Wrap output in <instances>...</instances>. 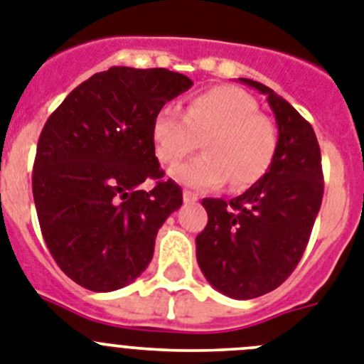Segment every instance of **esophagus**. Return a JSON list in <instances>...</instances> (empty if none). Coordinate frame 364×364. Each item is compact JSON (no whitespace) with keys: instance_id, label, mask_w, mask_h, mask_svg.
<instances>
[{"instance_id":"obj_1","label":"esophagus","mask_w":364,"mask_h":364,"mask_svg":"<svg viewBox=\"0 0 364 364\" xmlns=\"http://www.w3.org/2000/svg\"><path fill=\"white\" fill-rule=\"evenodd\" d=\"M183 201H185V203H194V201H198V196L192 194V192H188V191H185L183 192Z\"/></svg>"}]
</instances>
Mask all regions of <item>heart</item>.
<instances>
[{
  "instance_id": "1",
  "label": "heart",
  "mask_w": 364,
  "mask_h": 364,
  "mask_svg": "<svg viewBox=\"0 0 364 364\" xmlns=\"http://www.w3.org/2000/svg\"><path fill=\"white\" fill-rule=\"evenodd\" d=\"M201 139L205 154L178 164L170 176L196 191L230 179L235 188L257 183L277 150V129L258 112L257 100L235 86H216L194 95L185 113L163 107L151 122V143L161 163L176 164Z\"/></svg>"
}]
</instances>
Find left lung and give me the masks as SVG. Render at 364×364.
I'll return each mask as SVG.
<instances>
[{
    "mask_svg": "<svg viewBox=\"0 0 364 364\" xmlns=\"http://www.w3.org/2000/svg\"><path fill=\"white\" fill-rule=\"evenodd\" d=\"M240 82L267 95L278 143L267 172L230 201L205 198L207 227L196 257L210 286L249 300L277 289L300 262L322 203L321 148L304 117L260 82Z\"/></svg>",
    "mask_w": 364,
    "mask_h": 364,
    "instance_id": "1",
    "label": "left lung"
}]
</instances>
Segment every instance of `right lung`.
I'll list each match as a JSON object with an SVG mask.
<instances>
[{
    "instance_id": "add662e5",
    "label": "right lung",
    "mask_w": 364,
    "mask_h": 364,
    "mask_svg": "<svg viewBox=\"0 0 364 364\" xmlns=\"http://www.w3.org/2000/svg\"><path fill=\"white\" fill-rule=\"evenodd\" d=\"M192 80L168 69L109 68L75 87L38 139L33 196L58 267L91 291H115L143 273L157 230L183 203L163 181L151 122ZM158 183L151 191L140 185Z\"/></svg>"
}]
</instances>
